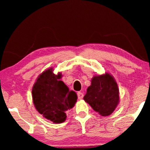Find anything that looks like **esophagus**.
<instances>
[{"instance_id": "obj_1", "label": "esophagus", "mask_w": 150, "mask_h": 150, "mask_svg": "<svg viewBox=\"0 0 150 150\" xmlns=\"http://www.w3.org/2000/svg\"><path fill=\"white\" fill-rule=\"evenodd\" d=\"M77 96H78V98H79V100H81L83 99V93H81V92H78L77 93Z\"/></svg>"}]
</instances>
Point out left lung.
Returning <instances> with one entry per match:
<instances>
[{
  "label": "left lung",
  "instance_id": "left-lung-1",
  "mask_svg": "<svg viewBox=\"0 0 150 150\" xmlns=\"http://www.w3.org/2000/svg\"><path fill=\"white\" fill-rule=\"evenodd\" d=\"M84 100L101 115H109L119 102V89L115 81L108 74L94 76Z\"/></svg>",
  "mask_w": 150,
  "mask_h": 150
}]
</instances>
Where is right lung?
I'll list each match as a JSON object with an SVG mask.
<instances>
[{
  "instance_id": "right-lung-1",
  "label": "right lung",
  "mask_w": 150,
  "mask_h": 150,
  "mask_svg": "<svg viewBox=\"0 0 150 150\" xmlns=\"http://www.w3.org/2000/svg\"><path fill=\"white\" fill-rule=\"evenodd\" d=\"M61 74L55 75L52 69L40 76L32 89L33 103L38 111L55 124L65 120V112L74 106L77 96L61 81Z\"/></svg>"
}]
</instances>
